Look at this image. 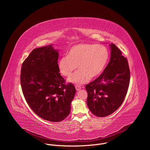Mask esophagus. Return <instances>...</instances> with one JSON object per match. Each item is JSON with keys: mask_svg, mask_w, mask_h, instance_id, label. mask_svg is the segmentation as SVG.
<instances>
[{"mask_svg": "<svg viewBox=\"0 0 150 150\" xmlns=\"http://www.w3.org/2000/svg\"><path fill=\"white\" fill-rule=\"evenodd\" d=\"M75 88H76V91H79L81 88V87H79V86H76V87H75Z\"/></svg>", "mask_w": 150, "mask_h": 150, "instance_id": "obj_1", "label": "esophagus"}]
</instances>
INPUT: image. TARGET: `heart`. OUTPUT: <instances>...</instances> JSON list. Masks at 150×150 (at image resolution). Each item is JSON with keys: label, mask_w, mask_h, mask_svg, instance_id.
I'll return each mask as SVG.
<instances>
[{"label": "heart", "mask_w": 150, "mask_h": 150, "mask_svg": "<svg viewBox=\"0 0 150 150\" xmlns=\"http://www.w3.org/2000/svg\"><path fill=\"white\" fill-rule=\"evenodd\" d=\"M109 59V52L101 45L82 43L72 46L68 56L58 61V68L64 76H69L77 68L79 69L69 78L68 81L81 85L90 78L99 76L104 69Z\"/></svg>", "instance_id": "obj_1"}]
</instances>
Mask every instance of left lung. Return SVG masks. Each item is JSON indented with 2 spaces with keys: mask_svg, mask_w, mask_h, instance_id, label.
<instances>
[{
  "mask_svg": "<svg viewBox=\"0 0 150 150\" xmlns=\"http://www.w3.org/2000/svg\"><path fill=\"white\" fill-rule=\"evenodd\" d=\"M111 57L108 66L94 81L85 86L87 105L98 117L108 116L123 103L130 82V71L126 57L115 44L110 45Z\"/></svg>",
  "mask_w": 150,
  "mask_h": 150,
  "instance_id": "1",
  "label": "left lung"
}]
</instances>
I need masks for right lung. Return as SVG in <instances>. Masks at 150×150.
Segmentation results:
<instances>
[{"label":"right lung","instance_id":"obj_1","mask_svg":"<svg viewBox=\"0 0 150 150\" xmlns=\"http://www.w3.org/2000/svg\"><path fill=\"white\" fill-rule=\"evenodd\" d=\"M59 53L49 45L34 49L24 61L21 85L30 108L45 120L57 122L70 113L76 90L65 83L58 68Z\"/></svg>","mask_w":150,"mask_h":150}]
</instances>
